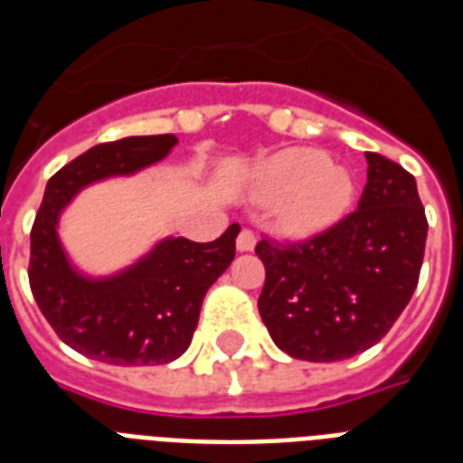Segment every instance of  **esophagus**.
Here are the masks:
<instances>
[{
  "instance_id": "obj_1",
  "label": "esophagus",
  "mask_w": 463,
  "mask_h": 463,
  "mask_svg": "<svg viewBox=\"0 0 463 463\" xmlns=\"http://www.w3.org/2000/svg\"><path fill=\"white\" fill-rule=\"evenodd\" d=\"M254 245H257V235H254L250 228H242L238 235V250L240 252H252Z\"/></svg>"
}]
</instances>
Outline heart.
I'll return each instance as SVG.
<instances>
[{"mask_svg":"<svg viewBox=\"0 0 463 463\" xmlns=\"http://www.w3.org/2000/svg\"><path fill=\"white\" fill-rule=\"evenodd\" d=\"M254 196L279 202V225L305 238L326 231L344 216L353 199V182L319 148H283L257 167Z\"/></svg>","mask_w":463,"mask_h":463,"instance_id":"b5f03b06","label":"heart"}]
</instances>
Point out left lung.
I'll list each match as a JSON object with an SVG mask.
<instances>
[{"mask_svg": "<svg viewBox=\"0 0 463 463\" xmlns=\"http://www.w3.org/2000/svg\"><path fill=\"white\" fill-rule=\"evenodd\" d=\"M358 209L303 242L264 238L261 322L298 360L334 363L367 351L387 334L418 286L428 218L416 177L380 154H365Z\"/></svg>", "mask_w": 463, "mask_h": 463, "instance_id": "8db88e82", "label": "left lung"}]
</instances>
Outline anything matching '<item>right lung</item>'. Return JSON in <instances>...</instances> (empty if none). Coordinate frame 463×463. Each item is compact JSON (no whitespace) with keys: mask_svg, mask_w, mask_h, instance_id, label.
<instances>
[{"mask_svg":"<svg viewBox=\"0 0 463 463\" xmlns=\"http://www.w3.org/2000/svg\"><path fill=\"white\" fill-rule=\"evenodd\" d=\"M173 134L127 137L89 148L57 170L31 231L28 281L54 334L108 365H165L192 344L206 290L235 260L240 225L213 242L167 238L122 274L89 279L69 264L57 238L61 209L86 184L158 163Z\"/></svg>","mask_w":463,"mask_h":463,"instance_id":"1","label":"right lung"}]
</instances>
